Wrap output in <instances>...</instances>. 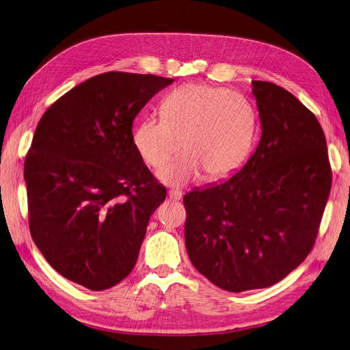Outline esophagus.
<instances>
[{
	"label": "esophagus",
	"mask_w": 350,
	"mask_h": 350,
	"mask_svg": "<svg viewBox=\"0 0 350 350\" xmlns=\"http://www.w3.org/2000/svg\"><path fill=\"white\" fill-rule=\"evenodd\" d=\"M168 198L171 199V201H179V199L182 198V193L179 191H170L168 192Z\"/></svg>",
	"instance_id": "esophagus-1"
}]
</instances>
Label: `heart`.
<instances>
[{
  "label": "heart",
  "instance_id": "1",
  "mask_svg": "<svg viewBox=\"0 0 350 350\" xmlns=\"http://www.w3.org/2000/svg\"><path fill=\"white\" fill-rule=\"evenodd\" d=\"M162 118L146 116L132 131L141 161L159 170L179 151L185 155L158 174L163 184L180 187L201 179L222 180L251 157L258 116L254 105L234 91L206 84L175 88L161 104Z\"/></svg>",
  "mask_w": 350,
  "mask_h": 350
}]
</instances>
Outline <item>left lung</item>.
Segmentation results:
<instances>
[{
  "label": "left lung",
  "mask_w": 350,
  "mask_h": 350,
  "mask_svg": "<svg viewBox=\"0 0 350 350\" xmlns=\"http://www.w3.org/2000/svg\"><path fill=\"white\" fill-rule=\"evenodd\" d=\"M262 135L229 179L184 196L185 245L198 272L228 292L268 288L313 247L332 172L323 129L296 96L252 81Z\"/></svg>",
  "instance_id": "left-lung-1"
}]
</instances>
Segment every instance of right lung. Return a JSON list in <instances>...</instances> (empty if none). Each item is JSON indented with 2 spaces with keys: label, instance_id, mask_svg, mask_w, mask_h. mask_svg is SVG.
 I'll return each instance as SVG.
<instances>
[{
  "label": "right lung",
  "instance_id": "1",
  "mask_svg": "<svg viewBox=\"0 0 350 350\" xmlns=\"http://www.w3.org/2000/svg\"><path fill=\"white\" fill-rule=\"evenodd\" d=\"M172 78L105 72L62 95L38 122L25 158L29 232L53 268L104 291L138 259L166 189L132 145V122Z\"/></svg>",
  "mask_w": 350,
  "mask_h": 350
}]
</instances>
